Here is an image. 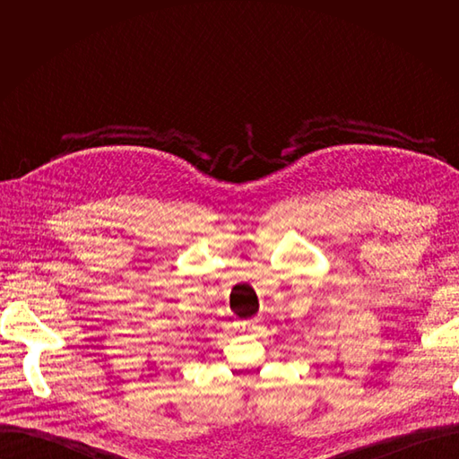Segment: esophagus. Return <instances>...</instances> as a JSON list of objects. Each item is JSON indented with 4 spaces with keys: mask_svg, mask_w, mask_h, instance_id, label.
Returning a JSON list of instances; mask_svg holds the SVG:
<instances>
[{
    "mask_svg": "<svg viewBox=\"0 0 459 459\" xmlns=\"http://www.w3.org/2000/svg\"><path fill=\"white\" fill-rule=\"evenodd\" d=\"M260 324H262V317L255 316V317H251V319H247V322H241L239 327H241V329H248V331H256V329L260 327Z\"/></svg>",
    "mask_w": 459,
    "mask_h": 459,
    "instance_id": "34e87169",
    "label": "esophagus"
}]
</instances>
